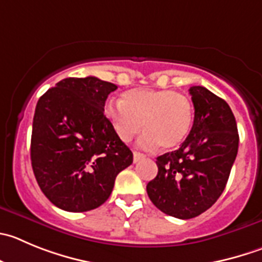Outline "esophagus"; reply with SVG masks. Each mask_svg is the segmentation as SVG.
<instances>
[{
	"label": "esophagus",
	"mask_w": 262,
	"mask_h": 262,
	"mask_svg": "<svg viewBox=\"0 0 262 262\" xmlns=\"http://www.w3.org/2000/svg\"><path fill=\"white\" fill-rule=\"evenodd\" d=\"M145 154H144V153H140V151H134V162H135V163H136V162H139V161H141V159H144V158H145Z\"/></svg>",
	"instance_id": "34e87169"
}]
</instances>
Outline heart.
Wrapping results in <instances>:
<instances>
[{
  "label": "heart",
  "mask_w": 262,
  "mask_h": 262,
  "mask_svg": "<svg viewBox=\"0 0 262 262\" xmlns=\"http://www.w3.org/2000/svg\"><path fill=\"white\" fill-rule=\"evenodd\" d=\"M104 113L116 135L124 143L141 131V145L171 149L190 133L194 109L190 99L170 89H134L122 95L121 103L108 101ZM143 126H141V123Z\"/></svg>",
  "instance_id": "heart-1"
}]
</instances>
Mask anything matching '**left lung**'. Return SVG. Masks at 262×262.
<instances>
[{
    "instance_id": "left-lung-1",
    "label": "left lung",
    "mask_w": 262,
    "mask_h": 262,
    "mask_svg": "<svg viewBox=\"0 0 262 262\" xmlns=\"http://www.w3.org/2000/svg\"><path fill=\"white\" fill-rule=\"evenodd\" d=\"M189 92L194 105L190 134L178 150L157 158L158 173L146 185L158 210L183 220L207 211L223 194L239 144L228 103L203 86Z\"/></svg>"
}]
</instances>
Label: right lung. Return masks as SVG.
I'll list each match as a JSON object with an SVG mask.
<instances>
[{
    "instance_id": "1",
    "label": "right lung",
    "mask_w": 262,
    "mask_h": 262,
    "mask_svg": "<svg viewBox=\"0 0 262 262\" xmlns=\"http://www.w3.org/2000/svg\"><path fill=\"white\" fill-rule=\"evenodd\" d=\"M117 86L96 77L61 79L39 98L33 117L31 161L42 193L69 212L104 203L133 151L104 114Z\"/></svg>"
}]
</instances>
